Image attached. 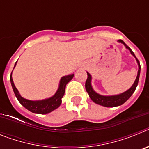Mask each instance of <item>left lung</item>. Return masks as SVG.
Segmentation results:
<instances>
[{
    "label": "left lung",
    "mask_w": 149,
    "mask_h": 149,
    "mask_svg": "<svg viewBox=\"0 0 149 149\" xmlns=\"http://www.w3.org/2000/svg\"><path fill=\"white\" fill-rule=\"evenodd\" d=\"M119 43H122L125 45L127 49L129 50V51L131 52V54L134 56V58L136 59V63L138 64V72H137V75H136V80L131 86L130 89L126 90L124 93H120L119 95H102L98 93H97L93 89V86H92V76L88 72L87 73V80L86 81V84H85V87H86V90L88 93L89 95V98L93 100V102H95L97 104L101 105L103 107H113L120 106V105L123 104L125 101H127L129 99V98L132 95L133 93H134V91L136 89V86L138 85V82H139V74H140V70H141V67H140V64H139V60L136 57L134 53L131 51V49L129 48L128 46L123 41L119 39L118 40Z\"/></svg>",
    "instance_id": "left-lung-1"
}]
</instances>
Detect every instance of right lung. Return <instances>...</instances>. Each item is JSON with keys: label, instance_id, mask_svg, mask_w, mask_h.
Instances as JSON below:
<instances>
[{"label": "right lung", "instance_id": "add662e5", "mask_svg": "<svg viewBox=\"0 0 149 149\" xmlns=\"http://www.w3.org/2000/svg\"><path fill=\"white\" fill-rule=\"evenodd\" d=\"M16 63L17 62L15 63L14 68L16 65ZM12 74H13V72H12L11 75H10V82H11L13 92L15 93L18 101L20 102L22 106L24 107L29 111L37 114L49 113L53 110H56V108H58L62 103V98H63V95L65 94L66 84L73 78L74 75V74H68V75L62 77L60 81V84H59L58 89H57V90H56V92L53 96H51L48 98H45V99L31 101V100L26 99V98H23L21 95L17 88L15 87L14 82H13Z\"/></svg>", "mask_w": 149, "mask_h": 149}]
</instances>
